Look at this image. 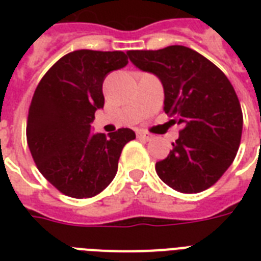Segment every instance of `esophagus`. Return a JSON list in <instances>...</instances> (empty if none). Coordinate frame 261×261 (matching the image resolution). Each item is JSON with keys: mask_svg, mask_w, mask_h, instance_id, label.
Here are the masks:
<instances>
[{"mask_svg": "<svg viewBox=\"0 0 261 261\" xmlns=\"http://www.w3.org/2000/svg\"><path fill=\"white\" fill-rule=\"evenodd\" d=\"M137 137L139 139H143V141H151L153 139V135L149 134V133H145V131H138L137 133Z\"/></svg>", "mask_w": 261, "mask_h": 261, "instance_id": "1", "label": "esophagus"}]
</instances>
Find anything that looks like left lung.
<instances>
[{
	"instance_id": "left-lung-1",
	"label": "left lung",
	"mask_w": 261,
	"mask_h": 261,
	"mask_svg": "<svg viewBox=\"0 0 261 261\" xmlns=\"http://www.w3.org/2000/svg\"><path fill=\"white\" fill-rule=\"evenodd\" d=\"M139 70L159 77L164 111L181 124L178 138L155 172L182 194H198L218 181L231 165L243 134V111L227 77L203 55L184 46L133 50Z\"/></svg>"
}]
</instances>
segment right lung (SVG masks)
Instances as JSON below:
<instances>
[{"instance_id":"obj_1","label":"right lung","mask_w":261,"mask_h":261,"mask_svg":"<svg viewBox=\"0 0 261 261\" xmlns=\"http://www.w3.org/2000/svg\"><path fill=\"white\" fill-rule=\"evenodd\" d=\"M127 63L123 51H73L36 87L27 142L40 173L67 196L92 198L106 190L118 172L123 147L135 138L130 128L106 137L90 126L94 112L104 107V80Z\"/></svg>"}]
</instances>
